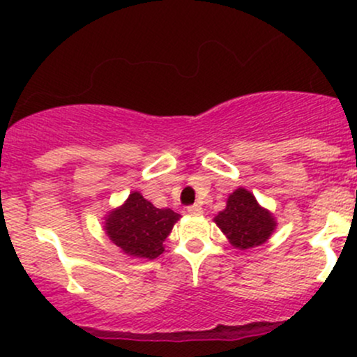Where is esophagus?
I'll use <instances>...</instances> for the list:
<instances>
[{"label": "esophagus", "instance_id": "34e87169", "mask_svg": "<svg viewBox=\"0 0 357 357\" xmlns=\"http://www.w3.org/2000/svg\"><path fill=\"white\" fill-rule=\"evenodd\" d=\"M188 213H190V215H202L203 208L199 206V204H191V206H188Z\"/></svg>", "mask_w": 357, "mask_h": 357}]
</instances>
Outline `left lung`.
<instances>
[{"label":"left lung","instance_id":"8db88e82","mask_svg":"<svg viewBox=\"0 0 357 357\" xmlns=\"http://www.w3.org/2000/svg\"><path fill=\"white\" fill-rule=\"evenodd\" d=\"M215 223L233 247L240 250L265 243L277 227L272 213L261 208L245 188H238L228 196L227 208L215 216Z\"/></svg>","mask_w":357,"mask_h":357}]
</instances>
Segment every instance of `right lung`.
I'll list each match as a JSON object with an SVG mask.
<instances>
[{"label":"right lung","instance_id":"right-lung-1","mask_svg":"<svg viewBox=\"0 0 357 357\" xmlns=\"http://www.w3.org/2000/svg\"><path fill=\"white\" fill-rule=\"evenodd\" d=\"M178 220V213L169 208L159 210L134 191L122 206L109 211L104 230L127 255L153 260L165 252L162 243Z\"/></svg>","mask_w":357,"mask_h":357}]
</instances>
